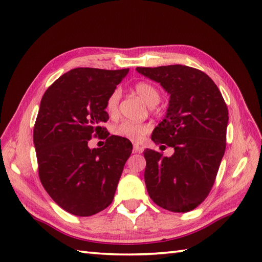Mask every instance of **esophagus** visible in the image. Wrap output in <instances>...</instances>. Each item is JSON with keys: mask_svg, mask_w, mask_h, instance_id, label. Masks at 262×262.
Instances as JSON below:
<instances>
[{"mask_svg": "<svg viewBox=\"0 0 262 262\" xmlns=\"http://www.w3.org/2000/svg\"><path fill=\"white\" fill-rule=\"evenodd\" d=\"M142 151L143 148L138 145V144H134V145H133V153H142Z\"/></svg>", "mask_w": 262, "mask_h": 262, "instance_id": "obj_1", "label": "esophagus"}]
</instances>
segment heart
Instances as JSON below:
<instances>
[{
	"label": "heart",
	"mask_w": 262,
	"mask_h": 262,
	"mask_svg": "<svg viewBox=\"0 0 262 262\" xmlns=\"http://www.w3.org/2000/svg\"><path fill=\"white\" fill-rule=\"evenodd\" d=\"M135 91L140 96L144 101H145L148 105H155L160 101V93L158 89L149 84L147 82H140L135 85ZM120 99V91L115 90L110 93L107 101H105V110L109 115H115L118 110V103ZM148 125L146 124H140V122H133L124 120L119 122L113 127L114 135L126 138L129 141H141L142 138L145 136L149 132Z\"/></svg>",
	"instance_id": "b5f03b06"
}]
</instances>
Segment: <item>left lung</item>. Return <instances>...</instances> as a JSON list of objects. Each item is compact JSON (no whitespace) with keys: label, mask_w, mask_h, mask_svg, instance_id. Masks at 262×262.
Wrapping results in <instances>:
<instances>
[{"label":"left lung","mask_w":262,"mask_h":262,"mask_svg":"<svg viewBox=\"0 0 262 262\" xmlns=\"http://www.w3.org/2000/svg\"><path fill=\"white\" fill-rule=\"evenodd\" d=\"M169 93L164 119L152 141L173 147L170 158L146 148L144 179L160 207L187 213L208 196L226 147L229 111L219 88L204 72L185 65L137 68ZM160 146V147H161Z\"/></svg>","instance_id":"left-lung-1"}]
</instances>
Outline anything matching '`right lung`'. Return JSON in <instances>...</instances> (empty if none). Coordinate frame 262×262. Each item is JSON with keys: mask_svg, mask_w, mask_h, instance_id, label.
I'll use <instances>...</instances> for the list:
<instances>
[{"mask_svg": "<svg viewBox=\"0 0 262 262\" xmlns=\"http://www.w3.org/2000/svg\"><path fill=\"white\" fill-rule=\"evenodd\" d=\"M129 69L77 68L55 81L43 94L33 128L41 185L59 207L91 216L113 203L132 146L111 135L103 147L90 148L109 119L105 101Z\"/></svg>", "mask_w": 262, "mask_h": 262, "instance_id": "add662e5", "label": "right lung"}]
</instances>
